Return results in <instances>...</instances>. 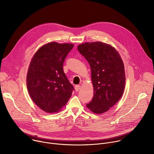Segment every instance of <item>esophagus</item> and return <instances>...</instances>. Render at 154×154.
I'll use <instances>...</instances> for the list:
<instances>
[{
  "label": "esophagus",
  "instance_id": "1",
  "mask_svg": "<svg viewBox=\"0 0 154 154\" xmlns=\"http://www.w3.org/2000/svg\"><path fill=\"white\" fill-rule=\"evenodd\" d=\"M80 88H81V86H80V85H75V91H78L80 89Z\"/></svg>",
  "mask_w": 154,
  "mask_h": 154
}]
</instances>
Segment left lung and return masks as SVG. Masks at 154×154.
Here are the masks:
<instances>
[{"mask_svg":"<svg viewBox=\"0 0 154 154\" xmlns=\"http://www.w3.org/2000/svg\"><path fill=\"white\" fill-rule=\"evenodd\" d=\"M77 49L91 68L94 93L87 107L97 114L106 112L124 92L125 72L120 55L114 47L102 42L83 43Z\"/></svg>","mask_w":154,"mask_h":154,"instance_id":"8db88e82","label":"left lung"}]
</instances>
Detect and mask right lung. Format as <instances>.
Returning <instances> with one entry per match:
<instances>
[{
  "instance_id": "add662e5",
  "label": "right lung",
  "mask_w": 154,
  "mask_h": 154,
  "mask_svg": "<svg viewBox=\"0 0 154 154\" xmlns=\"http://www.w3.org/2000/svg\"><path fill=\"white\" fill-rule=\"evenodd\" d=\"M74 44L51 42L39 48L31 59L26 85L31 98L42 110L57 113L66 104L74 87L63 71V63Z\"/></svg>"
}]
</instances>
